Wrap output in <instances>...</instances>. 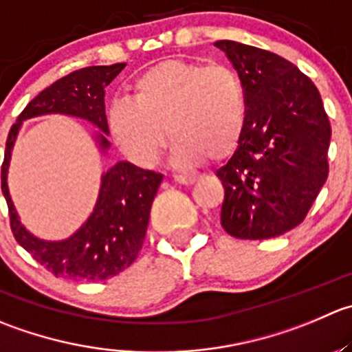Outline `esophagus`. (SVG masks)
Wrapping results in <instances>:
<instances>
[{"mask_svg":"<svg viewBox=\"0 0 352 352\" xmlns=\"http://www.w3.org/2000/svg\"><path fill=\"white\" fill-rule=\"evenodd\" d=\"M173 180H175L177 184H182V186H190V184L196 182V177H190V175H175L173 177Z\"/></svg>","mask_w":352,"mask_h":352,"instance_id":"esophagus-1","label":"esophagus"}]
</instances>
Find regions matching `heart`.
Here are the masks:
<instances>
[{
	"instance_id": "1",
	"label": "heart",
	"mask_w": 352,
	"mask_h": 352,
	"mask_svg": "<svg viewBox=\"0 0 352 352\" xmlns=\"http://www.w3.org/2000/svg\"><path fill=\"white\" fill-rule=\"evenodd\" d=\"M132 98L107 108L110 138L134 165L151 168L166 146L172 158L192 168L208 158L221 162L237 149L248 117L244 84L232 67L165 60L132 80Z\"/></svg>"
}]
</instances>
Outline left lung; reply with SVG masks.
Returning a JSON list of instances; mask_svg holds the SVG:
<instances>
[{
  "mask_svg": "<svg viewBox=\"0 0 352 352\" xmlns=\"http://www.w3.org/2000/svg\"><path fill=\"white\" fill-rule=\"evenodd\" d=\"M237 70L248 117L237 149L217 177L221 227L237 239H270L298 227L329 177L330 129L316 85L267 50L217 41Z\"/></svg>",
  "mask_w": 352,
  "mask_h": 352,
  "instance_id": "obj_1",
  "label": "left lung"
}]
</instances>
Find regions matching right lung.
Segmentation results:
<instances>
[{"label": "right lung", "instance_id": "obj_1", "mask_svg": "<svg viewBox=\"0 0 352 352\" xmlns=\"http://www.w3.org/2000/svg\"><path fill=\"white\" fill-rule=\"evenodd\" d=\"M124 68L125 63L85 67L58 78L23 108L8 132L1 165V190L8 204L10 227L16 242L54 277L98 282L131 267L144 242L149 211L163 175L138 168L129 162H118L101 179L100 196L87 221L67 241H41L20 223L10 197L6 172L12 148L22 122L46 113L80 117L108 134L104 87ZM104 134L98 135L101 149L110 146Z\"/></svg>", "mask_w": 352, "mask_h": 352}]
</instances>
